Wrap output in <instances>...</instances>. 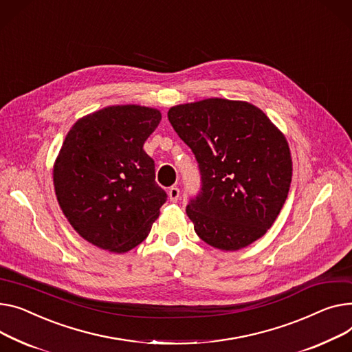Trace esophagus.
<instances>
[{"mask_svg": "<svg viewBox=\"0 0 352 352\" xmlns=\"http://www.w3.org/2000/svg\"><path fill=\"white\" fill-rule=\"evenodd\" d=\"M168 198L171 202H177L179 199V188H177V186H171L168 191Z\"/></svg>", "mask_w": 352, "mask_h": 352, "instance_id": "esophagus-1", "label": "esophagus"}]
</instances>
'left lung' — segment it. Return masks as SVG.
<instances>
[{
  "mask_svg": "<svg viewBox=\"0 0 352 352\" xmlns=\"http://www.w3.org/2000/svg\"><path fill=\"white\" fill-rule=\"evenodd\" d=\"M168 120L201 171V192L186 206L197 235L226 252L262 238L289 195L293 162L285 134L243 100L177 104Z\"/></svg>",
  "mask_w": 352,
  "mask_h": 352,
  "instance_id": "1",
  "label": "left lung"
}]
</instances>
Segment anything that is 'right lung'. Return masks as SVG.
<instances>
[{"mask_svg": "<svg viewBox=\"0 0 352 352\" xmlns=\"http://www.w3.org/2000/svg\"><path fill=\"white\" fill-rule=\"evenodd\" d=\"M161 111L116 104L72 126L54 164V186L63 215L89 243L126 253L142 243L167 194L155 182L144 142Z\"/></svg>", "mask_w": 352, "mask_h": 352, "instance_id": "right-lung-1", "label": "right lung"}]
</instances>
